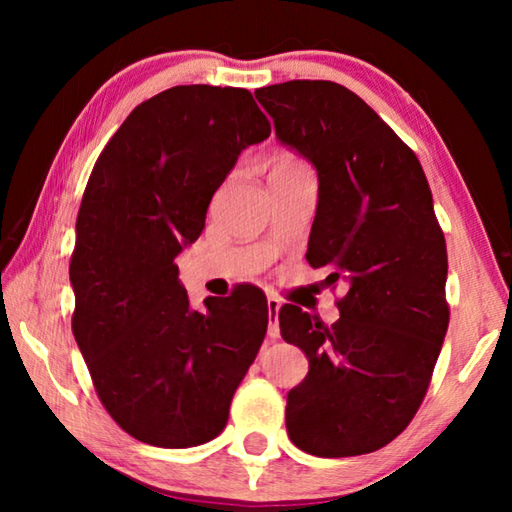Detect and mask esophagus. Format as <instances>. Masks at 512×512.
<instances>
[{
	"mask_svg": "<svg viewBox=\"0 0 512 512\" xmlns=\"http://www.w3.org/2000/svg\"><path fill=\"white\" fill-rule=\"evenodd\" d=\"M268 305V339H280V320H277V314H280V300L268 296L266 300Z\"/></svg>",
	"mask_w": 512,
	"mask_h": 512,
	"instance_id": "1",
	"label": "esophagus"
}]
</instances>
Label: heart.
<instances>
[{
	"instance_id": "b5f03b06",
	"label": "heart",
	"mask_w": 512,
	"mask_h": 512,
	"mask_svg": "<svg viewBox=\"0 0 512 512\" xmlns=\"http://www.w3.org/2000/svg\"><path fill=\"white\" fill-rule=\"evenodd\" d=\"M289 164H300V162H293V160H282L277 167H289Z\"/></svg>"
}]
</instances>
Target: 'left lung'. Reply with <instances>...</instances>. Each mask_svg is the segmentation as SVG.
<instances>
[{
	"instance_id": "1",
	"label": "left lung",
	"mask_w": 512,
	"mask_h": 512,
	"mask_svg": "<svg viewBox=\"0 0 512 512\" xmlns=\"http://www.w3.org/2000/svg\"><path fill=\"white\" fill-rule=\"evenodd\" d=\"M275 135L318 173L307 262L343 277L332 327L296 305L280 332L309 372L287 395V431L302 452H377L409 427L443 348L447 246L415 153L357 94L332 81L255 90Z\"/></svg>"
}]
</instances>
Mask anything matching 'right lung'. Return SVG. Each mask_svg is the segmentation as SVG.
Here are the masks:
<instances>
[{
	"mask_svg": "<svg viewBox=\"0 0 512 512\" xmlns=\"http://www.w3.org/2000/svg\"><path fill=\"white\" fill-rule=\"evenodd\" d=\"M268 135L248 90L176 85L126 117L90 173L69 264L72 332L101 404L146 445L219 436L264 341L257 289L192 309L176 257L239 153Z\"/></svg>",
	"mask_w": 512,
	"mask_h": 512,
	"instance_id": "right-lung-1",
	"label": "right lung"
}]
</instances>
